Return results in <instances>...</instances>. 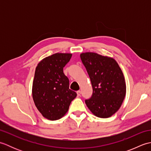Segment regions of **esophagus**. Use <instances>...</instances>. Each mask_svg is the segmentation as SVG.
<instances>
[{"mask_svg": "<svg viewBox=\"0 0 151 151\" xmlns=\"http://www.w3.org/2000/svg\"><path fill=\"white\" fill-rule=\"evenodd\" d=\"M76 93H77V95H78V97H79V96H81V91H80V90H78V91H76Z\"/></svg>", "mask_w": 151, "mask_h": 151, "instance_id": "obj_1", "label": "esophagus"}]
</instances>
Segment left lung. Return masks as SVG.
Listing matches in <instances>:
<instances>
[{
  "label": "left lung",
  "instance_id": "obj_1",
  "mask_svg": "<svg viewBox=\"0 0 151 151\" xmlns=\"http://www.w3.org/2000/svg\"><path fill=\"white\" fill-rule=\"evenodd\" d=\"M91 80L93 93L85 102L97 117L108 118L116 112L126 95L123 73L114 58L94 52L81 54Z\"/></svg>",
  "mask_w": 151,
  "mask_h": 151
}]
</instances>
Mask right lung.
Masks as SVG:
<instances>
[{
	"label": "right lung",
	"instance_id": "add662e5",
	"mask_svg": "<svg viewBox=\"0 0 151 151\" xmlns=\"http://www.w3.org/2000/svg\"><path fill=\"white\" fill-rule=\"evenodd\" d=\"M71 54L56 53L37 64L32 86L35 105L44 117L59 119L69 110L76 93L69 89V78L63 67L69 62Z\"/></svg>",
	"mask_w": 151,
	"mask_h": 151
}]
</instances>
